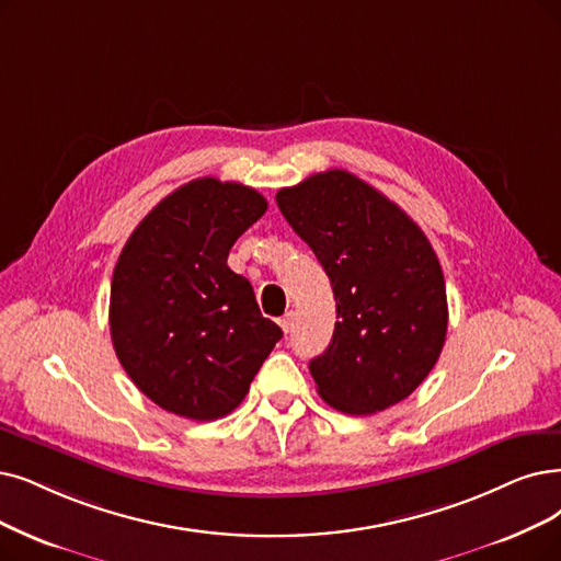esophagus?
Segmentation results:
<instances>
[{"mask_svg":"<svg viewBox=\"0 0 561 561\" xmlns=\"http://www.w3.org/2000/svg\"><path fill=\"white\" fill-rule=\"evenodd\" d=\"M295 320H297V316L293 310L289 312H285V316L278 320V324H280V329L285 331V333H293L295 331Z\"/></svg>","mask_w":561,"mask_h":561,"instance_id":"obj_1","label":"esophagus"}]
</instances>
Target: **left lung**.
Instances as JSON below:
<instances>
[{
  "label": "left lung",
  "instance_id": "1",
  "mask_svg": "<svg viewBox=\"0 0 561 561\" xmlns=\"http://www.w3.org/2000/svg\"><path fill=\"white\" fill-rule=\"evenodd\" d=\"M276 203L333 287L331 343L308 366L318 393L356 416L405 400L437 364L449 324L428 237L387 195L345 170L280 188Z\"/></svg>",
  "mask_w": 561,
  "mask_h": 561
}]
</instances>
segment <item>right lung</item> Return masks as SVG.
Returning <instances> with one entry per match:
<instances>
[{"mask_svg":"<svg viewBox=\"0 0 561 561\" xmlns=\"http://www.w3.org/2000/svg\"><path fill=\"white\" fill-rule=\"evenodd\" d=\"M264 211L251 186L195 179L142 218L117 260L112 345L136 387L176 416L230 414L280 341L251 283L228 266L234 241Z\"/></svg>","mask_w":561,"mask_h":561,"instance_id":"add662e5","label":"right lung"}]
</instances>
